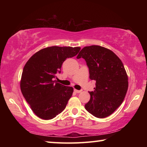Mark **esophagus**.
<instances>
[{
  "label": "esophagus",
  "mask_w": 147,
  "mask_h": 147,
  "mask_svg": "<svg viewBox=\"0 0 147 147\" xmlns=\"http://www.w3.org/2000/svg\"><path fill=\"white\" fill-rule=\"evenodd\" d=\"M74 92H76V93H80L82 91V90H77V89H74Z\"/></svg>",
  "instance_id": "obj_1"
}]
</instances>
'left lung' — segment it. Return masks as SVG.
Segmentation results:
<instances>
[{
  "label": "left lung",
  "instance_id": "8db88e82",
  "mask_svg": "<svg viewBox=\"0 0 147 147\" xmlns=\"http://www.w3.org/2000/svg\"><path fill=\"white\" fill-rule=\"evenodd\" d=\"M77 58L88 65L89 78L96 81L90 100L85 104L89 113L98 118L106 117L123 103L128 88V78L123 62L111 50L98 45L85 47Z\"/></svg>",
  "mask_w": 147,
  "mask_h": 147
}]
</instances>
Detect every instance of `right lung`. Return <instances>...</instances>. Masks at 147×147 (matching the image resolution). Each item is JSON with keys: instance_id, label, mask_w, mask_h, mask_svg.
<instances>
[{"instance_id": "right-lung-1", "label": "right lung", "mask_w": 147, "mask_h": 147, "mask_svg": "<svg viewBox=\"0 0 147 147\" xmlns=\"http://www.w3.org/2000/svg\"><path fill=\"white\" fill-rule=\"evenodd\" d=\"M80 47L53 46L41 49L26 62L20 87L33 112L44 120L56 117L64 110L73 88L54 80L67 58L75 56Z\"/></svg>"}]
</instances>
